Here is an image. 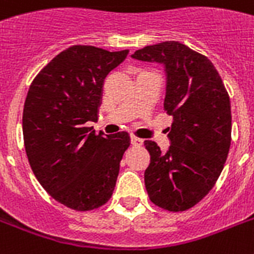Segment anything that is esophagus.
<instances>
[{
	"instance_id": "esophagus-1",
	"label": "esophagus",
	"mask_w": 254,
	"mask_h": 254,
	"mask_svg": "<svg viewBox=\"0 0 254 254\" xmlns=\"http://www.w3.org/2000/svg\"><path fill=\"white\" fill-rule=\"evenodd\" d=\"M131 145H134V146H141L143 143V139L138 138V137H135V135H131Z\"/></svg>"
}]
</instances>
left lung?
<instances>
[{
	"instance_id": "left-lung-1",
	"label": "left lung",
	"mask_w": 254,
	"mask_h": 254,
	"mask_svg": "<svg viewBox=\"0 0 254 254\" xmlns=\"http://www.w3.org/2000/svg\"><path fill=\"white\" fill-rule=\"evenodd\" d=\"M131 58L163 65V108L174 120L166 153L154 141H145L150 153L145 187L155 205L186 211L211 191L228 157L232 130L228 92L208 58L179 42L146 46Z\"/></svg>"
}]
</instances>
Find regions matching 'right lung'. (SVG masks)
<instances>
[{"label":"right lung","instance_id":"right-lung-1","mask_svg":"<svg viewBox=\"0 0 254 254\" xmlns=\"http://www.w3.org/2000/svg\"><path fill=\"white\" fill-rule=\"evenodd\" d=\"M127 53L72 46L38 73L27 92L22 130L30 166L42 187L68 208L95 209L113 193L130 137L96 134L87 123L97 121L104 79Z\"/></svg>","mask_w":254,"mask_h":254}]
</instances>
